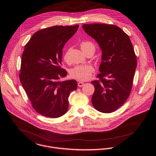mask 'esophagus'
<instances>
[{
    "label": "esophagus",
    "instance_id": "esophagus-1",
    "mask_svg": "<svg viewBox=\"0 0 156 156\" xmlns=\"http://www.w3.org/2000/svg\"><path fill=\"white\" fill-rule=\"evenodd\" d=\"M84 85V83H83V82L79 81V82L78 83V87H83Z\"/></svg>",
    "mask_w": 156,
    "mask_h": 156
}]
</instances>
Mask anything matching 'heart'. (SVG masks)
Here are the masks:
<instances>
[{"label": "heart", "mask_w": 156, "mask_h": 156, "mask_svg": "<svg viewBox=\"0 0 156 156\" xmlns=\"http://www.w3.org/2000/svg\"><path fill=\"white\" fill-rule=\"evenodd\" d=\"M81 48L84 53H86L89 51H92L94 53L95 50V46L94 43L90 41H85L81 43ZM64 60L66 62H69L68 52H66L64 55ZM94 72V67L92 65L80 64L75 66L70 70V75L71 77L74 79L80 81H86L91 77Z\"/></svg>", "instance_id": "b5f03b06"}]
</instances>
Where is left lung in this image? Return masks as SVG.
Listing matches in <instances>:
<instances>
[{
  "instance_id": "8db88e82",
  "label": "left lung",
  "mask_w": 156,
  "mask_h": 156,
  "mask_svg": "<svg viewBox=\"0 0 156 156\" xmlns=\"http://www.w3.org/2000/svg\"><path fill=\"white\" fill-rule=\"evenodd\" d=\"M83 28L102 51L99 80L91 82L94 87L92 104L100 112H113L124 104L131 90L137 66L133 44L128 35L113 25L84 24Z\"/></svg>"
}]
</instances>
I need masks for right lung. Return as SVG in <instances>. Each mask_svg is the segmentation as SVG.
Segmentation results:
<instances>
[{
  "label": "right lung",
  "mask_w": 156,
  "mask_h": 156,
  "mask_svg": "<svg viewBox=\"0 0 156 156\" xmlns=\"http://www.w3.org/2000/svg\"><path fill=\"white\" fill-rule=\"evenodd\" d=\"M78 27L54 26L41 30L25 46L20 80L33 108L43 116L57 118L64 115L70 94L77 89L76 81L59 80L67 73L60 67L62 48Z\"/></svg>",
  "instance_id": "right-lung-1"
}]
</instances>
